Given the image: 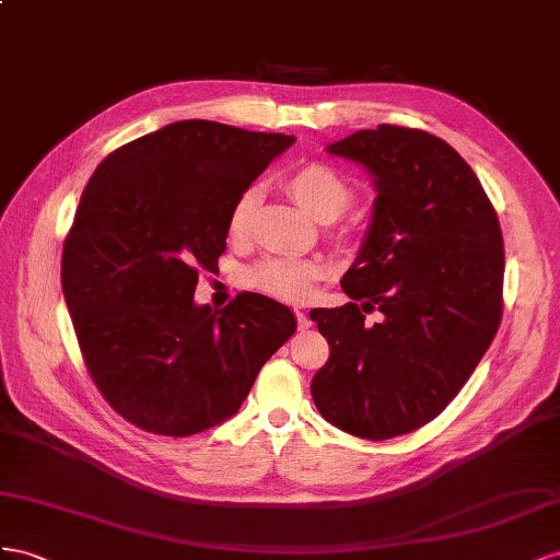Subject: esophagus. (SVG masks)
<instances>
[{"instance_id":"34e87169","label":"esophagus","mask_w":560,"mask_h":560,"mask_svg":"<svg viewBox=\"0 0 560 560\" xmlns=\"http://www.w3.org/2000/svg\"><path fill=\"white\" fill-rule=\"evenodd\" d=\"M295 316H298V328L300 330H307V328H312V316L307 314V312H295Z\"/></svg>"}]
</instances>
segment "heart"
<instances>
[{"instance_id":"1","label":"heart","mask_w":560,"mask_h":560,"mask_svg":"<svg viewBox=\"0 0 560 560\" xmlns=\"http://www.w3.org/2000/svg\"><path fill=\"white\" fill-rule=\"evenodd\" d=\"M283 185L291 191L300 209L318 222L340 218L354 199L349 183L326 164H302L283 175ZM258 189H244L230 211V234L244 236L250 228V215L258 206ZM316 267L293 258H271L250 269V281L258 289L281 300H302L312 291Z\"/></svg>"}]
</instances>
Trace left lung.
<instances>
[{
  "mask_svg": "<svg viewBox=\"0 0 560 560\" xmlns=\"http://www.w3.org/2000/svg\"><path fill=\"white\" fill-rule=\"evenodd\" d=\"M373 178V213L340 281L351 300L310 316L330 345L312 380L324 418L385 441L434 420L483 359L502 316L498 213L448 142L382 124L326 145ZM383 312L380 325L364 314Z\"/></svg>",
  "mask_w": 560,
  "mask_h": 560,
  "instance_id": "left-lung-1",
  "label": "left lung"
}]
</instances>
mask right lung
<instances>
[{
    "instance_id": "add662e5",
    "label": "right lung",
    "mask_w": 560,
    "mask_h": 560,
    "mask_svg": "<svg viewBox=\"0 0 560 560\" xmlns=\"http://www.w3.org/2000/svg\"><path fill=\"white\" fill-rule=\"evenodd\" d=\"M293 136L185 119L112 152L79 199L62 295L91 377L121 418L191 436L242 408L298 328L260 293L197 305L199 269L225 253L236 197Z\"/></svg>"
}]
</instances>
